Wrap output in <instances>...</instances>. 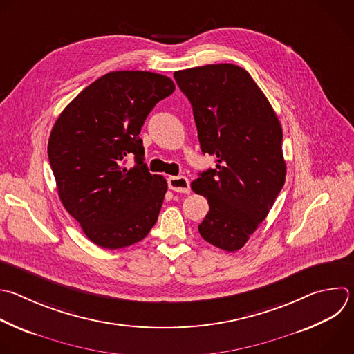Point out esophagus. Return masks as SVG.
<instances>
[{
	"label": "esophagus",
	"mask_w": 354,
	"mask_h": 354,
	"mask_svg": "<svg viewBox=\"0 0 354 354\" xmlns=\"http://www.w3.org/2000/svg\"><path fill=\"white\" fill-rule=\"evenodd\" d=\"M168 187L178 193H189L190 192V183L186 176H169Z\"/></svg>",
	"instance_id": "34e87169"
}]
</instances>
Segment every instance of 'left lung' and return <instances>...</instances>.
<instances>
[{"label": "left lung", "mask_w": 354, "mask_h": 354, "mask_svg": "<svg viewBox=\"0 0 354 354\" xmlns=\"http://www.w3.org/2000/svg\"><path fill=\"white\" fill-rule=\"evenodd\" d=\"M193 106L203 154L216 168L198 174L192 189L208 200L201 238L236 252L266 219L286 176L282 128L270 101L243 68L216 64L176 71Z\"/></svg>", "instance_id": "8db88e82"}]
</instances>
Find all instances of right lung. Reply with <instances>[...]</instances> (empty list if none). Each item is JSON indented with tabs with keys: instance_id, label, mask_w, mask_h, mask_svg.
<instances>
[{
	"instance_id": "add662e5",
	"label": "right lung",
	"mask_w": 354,
	"mask_h": 354,
	"mask_svg": "<svg viewBox=\"0 0 354 354\" xmlns=\"http://www.w3.org/2000/svg\"><path fill=\"white\" fill-rule=\"evenodd\" d=\"M174 82L145 71L109 72L82 90L61 112L48 140V160L65 209L100 248L143 241L168 185L151 175L139 133ZM133 155L137 164H123Z\"/></svg>"
}]
</instances>
